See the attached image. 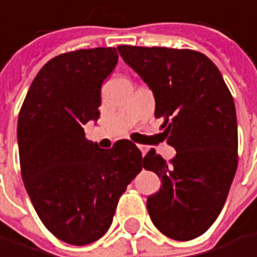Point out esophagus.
<instances>
[{
  "mask_svg": "<svg viewBox=\"0 0 257 257\" xmlns=\"http://www.w3.org/2000/svg\"><path fill=\"white\" fill-rule=\"evenodd\" d=\"M138 148L141 150V153H142V156H144V154L147 153V150H148V147H147V145H142V144H139V145H138Z\"/></svg>",
  "mask_w": 257,
  "mask_h": 257,
  "instance_id": "obj_1",
  "label": "esophagus"
}]
</instances>
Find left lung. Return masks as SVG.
Segmentation results:
<instances>
[{
    "label": "left lung",
    "mask_w": 257,
    "mask_h": 257,
    "mask_svg": "<svg viewBox=\"0 0 257 257\" xmlns=\"http://www.w3.org/2000/svg\"><path fill=\"white\" fill-rule=\"evenodd\" d=\"M119 56L153 90L156 118L177 154L167 164L150 150L144 168L162 180L147 198L154 226L189 241L203 235L226 203L238 167V124L232 93L215 63L192 50L119 45Z\"/></svg>",
    "instance_id": "1"
}]
</instances>
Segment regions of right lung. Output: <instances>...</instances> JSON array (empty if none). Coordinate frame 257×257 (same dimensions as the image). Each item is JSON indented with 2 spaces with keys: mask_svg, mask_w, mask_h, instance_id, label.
<instances>
[{
  "mask_svg": "<svg viewBox=\"0 0 257 257\" xmlns=\"http://www.w3.org/2000/svg\"><path fill=\"white\" fill-rule=\"evenodd\" d=\"M116 63L115 48L60 54L38 72L19 112L25 189L44 226L66 244L100 239L144 167L139 148L127 139L103 150L84 138L83 125L100 118L101 84Z\"/></svg>",
  "mask_w": 257,
  "mask_h": 257,
  "instance_id": "right-lung-1",
  "label": "right lung"
}]
</instances>
